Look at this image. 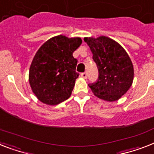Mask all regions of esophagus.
Wrapping results in <instances>:
<instances>
[{
	"mask_svg": "<svg viewBox=\"0 0 154 154\" xmlns=\"http://www.w3.org/2000/svg\"><path fill=\"white\" fill-rule=\"evenodd\" d=\"M87 76H88V74H87V73H86V72H85V73H82L81 74V77H82V78H85V79H86V78H87Z\"/></svg>",
	"mask_w": 154,
	"mask_h": 154,
	"instance_id": "34e87169",
	"label": "esophagus"
}]
</instances>
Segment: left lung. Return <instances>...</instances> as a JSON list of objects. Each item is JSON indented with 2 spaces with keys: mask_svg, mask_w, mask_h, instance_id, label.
<instances>
[{
  "mask_svg": "<svg viewBox=\"0 0 154 154\" xmlns=\"http://www.w3.org/2000/svg\"><path fill=\"white\" fill-rule=\"evenodd\" d=\"M99 70L98 81L89 84L93 94L108 102L119 100L132 85L134 66L128 54L119 43L107 36L85 37Z\"/></svg>",
  "mask_w": 154,
  "mask_h": 154,
  "instance_id": "8db88e82",
  "label": "left lung"
}]
</instances>
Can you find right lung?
Instances as JSON below:
<instances>
[{"label": "right lung", "instance_id": "1", "mask_svg": "<svg viewBox=\"0 0 154 154\" xmlns=\"http://www.w3.org/2000/svg\"><path fill=\"white\" fill-rule=\"evenodd\" d=\"M80 37H52L39 47L29 69L32 92L42 103L57 105L71 96L79 73L73 53L81 46Z\"/></svg>", "mask_w": 154, "mask_h": 154}]
</instances>
